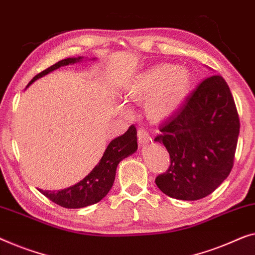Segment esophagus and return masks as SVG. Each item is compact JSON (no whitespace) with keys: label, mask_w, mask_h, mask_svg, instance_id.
<instances>
[{"label":"esophagus","mask_w":255,"mask_h":255,"mask_svg":"<svg viewBox=\"0 0 255 255\" xmlns=\"http://www.w3.org/2000/svg\"><path fill=\"white\" fill-rule=\"evenodd\" d=\"M138 138H139L140 143H147V142H149L150 140H152L150 135L148 134V132H147L145 128H139V130H138Z\"/></svg>","instance_id":"1"}]
</instances>
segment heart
<instances>
[{"label":"heart","instance_id":"b5f03b06","mask_svg":"<svg viewBox=\"0 0 255 255\" xmlns=\"http://www.w3.org/2000/svg\"><path fill=\"white\" fill-rule=\"evenodd\" d=\"M193 86L190 69L175 64L161 63L142 70L131 77L123 86L125 101L142 105L146 116L152 121H164L171 117ZM128 103L117 102V112L128 116L131 108Z\"/></svg>","mask_w":255,"mask_h":255}]
</instances>
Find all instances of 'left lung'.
<instances>
[{"instance_id":"8db88e82","label":"left lung","mask_w":255,"mask_h":255,"mask_svg":"<svg viewBox=\"0 0 255 255\" xmlns=\"http://www.w3.org/2000/svg\"><path fill=\"white\" fill-rule=\"evenodd\" d=\"M239 119L232 94L221 76L205 79L160 127L154 141L163 143L170 167L155 183L169 197L193 201L224 182L234 165Z\"/></svg>"}]
</instances>
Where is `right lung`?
Returning a JSON list of instances; mask_svg holds the SVG:
<instances>
[{
	"label": "right lung",
	"mask_w": 255,
	"mask_h": 255,
	"mask_svg": "<svg viewBox=\"0 0 255 255\" xmlns=\"http://www.w3.org/2000/svg\"><path fill=\"white\" fill-rule=\"evenodd\" d=\"M83 56L69 57L57 62L56 64L51 65L45 71L36 75L28 83L27 87L35 80L53 72L54 70H57L61 66L79 63L83 61ZM136 149H138L136 128L133 125H131L124 134L117 136L109 142L100 162L79 183L58 191H43L40 189L39 191L49 200L64 208H83L97 204L108 194V192L113 187L116 176V169L120 162L123 158L135 153Z\"/></svg>",
	"instance_id": "right-lung-1"
}]
</instances>
